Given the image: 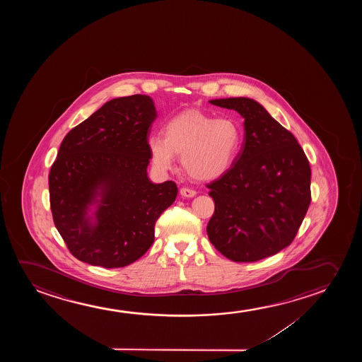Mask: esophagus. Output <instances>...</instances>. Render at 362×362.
I'll return each instance as SVG.
<instances>
[{
	"label": "esophagus",
	"instance_id": "34e87169",
	"mask_svg": "<svg viewBox=\"0 0 362 362\" xmlns=\"http://www.w3.org/2000/svg\"><path fill=\"white\" fill-rule=\"evenodd\" d=\"M180 194H182L183 197H185V198H193V197H195V194H197V192H195L194 189L183 187V188L180 189Z\"/></svg>",
	"mask_w": 362,
	"mask_h": 362
}]
</instances>
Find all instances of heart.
Listing matches in <instances>:
<instances>
[{"label":"heart","instance_id":"b5f03b06","mask_svg":"<svg viewBox=\"0 0 362 362\" xmlns=\"http://www.w3.org/2000/svg\"><path fill=\"white\" fill-rule=\"evenodd\" d=\"M241 129L230 117H213L189 110L169 119L163 136L149 137L148 147L157 168L168 170L174 154H182L183 169L194 179L210 180L223 175L236 158Z\"/></svg>","mask_w":362,"mask_h":362}]
</instances>
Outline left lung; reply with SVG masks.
<instances>
[{
	"instance_id": "8db88e82",
	"label": "left lung",
	"mask_w": 362,
	"mask_h": 362,
	"mask_svg": "<svg viewBox=\"0 0 362 362\" xmlns=\"http://www.w3.org/2000/svg\"><path fill=\"white\" fill-rule=\"evenodd\" d=\"M245 119L243 148L206 187L215 211L209 240L233 262H256L287 247L312 202L310 165L297 139L247 98L211 100Z\"/></svg>"
}]
</instances>
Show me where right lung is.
Listing matches in <instances>:
<instances>
[{"label":"right lung","instance_id":"right-lung-1","mask_svg":"<svg viewBox=\"0 0 362 362\" xmlns=\"http://www.w3.org/2000/svg\"><path fill=\"white\" fill-rule=\"evenodd\" d=\"M156 117L147 95L110 100L60 144L48 175L50 210L81 262L117 268L137 261L153 243L157 218L177 198L174 182L153 184L147 177ZM96 194L102 199L93 226L86 209Z\"/></svg>","mask_w":362,"mask_h":362}]
</instances>
